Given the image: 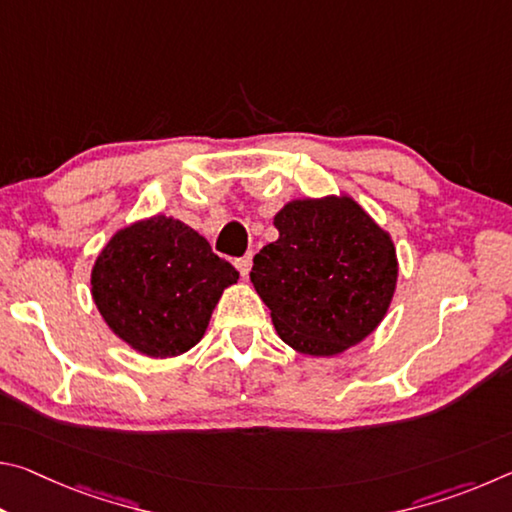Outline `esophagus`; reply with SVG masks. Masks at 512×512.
<instances>
[{
    "label": "esophagus",
    "mask_w": 512,
    "mask_h": 512,
    "mask_svg": "<svg viewBox=\"0 0 512 512\" xmlns=\"http://www.w3.org/2000/svg\"><path fill=\"white\" fill-rule=\"evenodd\" d=\"M235 266L239 268L241 277H248V273H250V266H253V259H250V255H246V257H239L237 262H235Z\"/></svg>",
    "instance_id": "34e87169"
}]
</instances>
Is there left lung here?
Instances as JSON below:
<instances>
[{
	"label": "left lung",
	"instance_id": "8db88e82",
	"mask_svg": "<svg viewBox=\"0 0 512 512\" xmlns=\"http://www.w3.org/2000/svg\"><path fill=\"white\" fill-rule=\"evenodd\" d=\"M273 223L280 237L255 255L250 282L280 339L311 357L361 343L395 293L391 237L348 196L291 201Z\"/></svg>",
	"mask_w": 512,
	"mask_h": 512
}]
</instances>
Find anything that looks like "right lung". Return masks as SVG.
<instances>
[{
	"mask_svg": "<svg viewBox=\"0 0 512 512\" xmlns=\"http://www.w3.org/2000/svg\"><path fill=\"white\" fill-rule=\"evenodd\" d=\"M237 268L207 239L167 216L119 230L92 268V298L103 320L137 352L176 357L203 339Z\"/></svg>",
	"mask_w": 512,
	"mask_h": 512,
	"instance_id": "1",
	"label": "right lung"
}]
</instances>
